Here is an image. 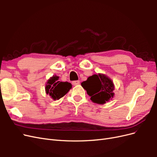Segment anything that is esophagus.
I'll use <instances>...</instances> for the list:
<instances>
[{"label":"esophagus","mask_w":157,"mask_h":157,"mask_svg":"<svg viewBox=\"0 0 157 157\" xmlns=\"http://www.w3.org/2000/svg\"><path fill=\"white\" fill-rule=\"evenodd\" d=\"M72 84L74 85V86H77V85H78L80 84L79 80H75V81L72 82Z\"/></svg>","instance_id":"obj_1"}]
</instances>
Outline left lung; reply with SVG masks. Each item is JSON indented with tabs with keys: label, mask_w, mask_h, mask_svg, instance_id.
Masks as SVG:
<instances>
[{
	"label": "left lung",
	"mask_w": 157,
	"mask_h": 157,
	"mask_svg": "<svg viewBox=\"0 0 157 157\" xmlns=\"http://www.w3.org/2000/svg\"><path fill=\"white\" fill-rule=\"evenodd\" d=\"M81 85L86 90L90 99L96 103H105L112 99L115 94L113 92L115 86L112 80L101 73L90 76Z\"/></svg>",
	"instance_id": "8db88e82"
}]
</instances>
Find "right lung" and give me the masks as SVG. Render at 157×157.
Instances as JSON below:
<instances>
[{
    "instance_id": "obj_1",
    "label": "right lung",
    "mask_w": 157,
    "mask_h": 157,
    "mask_svg": "<svg viewBox=\"0 0 157 157\" xmlns=\"http://www.w3.org/2000/svg\"><path fill=\"white\" fill-rule=\"evenodd\" d=\"M59 77L53 76L47 82L46 85V92L54 99H59L63 97L69 90L72 88V85L68 82L58 81Z\"/></svg>"
}]
</instances>
